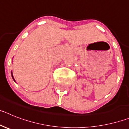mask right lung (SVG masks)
I'll use <instances>...</instances> for the list:
<instances>
[{
  "label": "right lung",
  "instance_id": "add662e5",
  "mask_svg": "<svg viewBox=\"0 0 129 129\" xmlns=\"http://www.w3.org/2000/svg\"><path fill=\"white\" fill-rule=\"evenodd\" d=\"M11 76H12V77H13V80H14V81H15L14 78H13V74H12V72H11Z\"/></svg>",
  "mask_w": 129,
  "mask_h": 129
}]
</instances>
